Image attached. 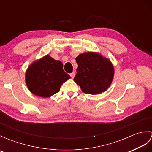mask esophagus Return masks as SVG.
Returning <instances> with one entry per match:
<instances>
[{
	"label": "esophagus",
	"instance_id": "esophagus-1",
	"mask_svg": "<svg viewBox=\"0 0 152 152\" xmlns=\"http://www.w3.org/2000/svg\"><path fill=\"white\" fill-rule=\"evenodd\" d=\"M70 76L71 78H74V77L75 76V73H74V72L70 73Z\"/></svg>",
	"mask_w": 152,
	"mask_h": 152
}]
</instances>
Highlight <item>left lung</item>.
<instances>
[{
  "label": "left lung",
  "instance_id": "obj_1",
  "mask_svg": "<svg viewBox=\"0 0 152 152\" xmlns=\"http://www.w3.org/2000/svg\"><path fill=\"white\" fill-rule=\"evenodd\" d=\"M76 61L78 67L74 80L83 93L96 95L108 88L114 73L110 61L92 52L80 54Z\"/></svg>",
  "mask_w": 152,
  "mask_h": 152
}]
</instances>
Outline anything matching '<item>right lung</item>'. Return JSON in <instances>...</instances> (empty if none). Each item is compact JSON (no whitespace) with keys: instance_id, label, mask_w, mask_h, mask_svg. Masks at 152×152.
Segmentation results:
<instances>
[{"instance_id":"right-lung-1","label":"right lung","mask_w":152,"mask_h":152,"mask_svg":"<svg viewBox=\"0 0 152 152\" xmlns=\"http://www.w3.org/2000/svg\"><path fill=\"white\" fill-rule=\"evenodd\" d=\"M63 67L61 61L48 55L33 63L25 75L28 89L35 95L45 98L58 93L63 83L70 78Z\"/></svg>"}]
</instances>
